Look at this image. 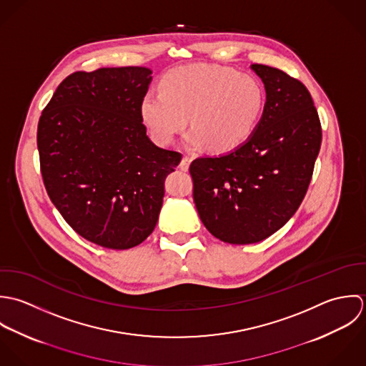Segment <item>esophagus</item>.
<instances>
[{
  "mask_svg": "<svg viewBox=\"0 0 366 366\" xmlns=\"http://www.w3.org/2000/svg\"><path fill=\"white\" fill-rule=\"evenodd\" d=\"M191 161H192L191 157H184V158L181 159V162H179V169H181V171H188Z\"/></svg>",
  "mask_w": 366,
  "mask_h": 366,
  "instance_id": "34e87169",
  "label": "esophagus"
}]
</instances>
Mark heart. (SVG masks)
Here are the masks:
<instances>
[{
    "label": "heart",
    "instance_id": "heart-1",
    "mask_svg": "<svg viewBox=\"0 0 366 366\" xmlns=\"http://www.w3.org/2000/svg\"><path fill=\"white\" fill-rule=\"evenodd\" d=\"M266 104L263 81L253 74L209 64L171 69L159 80V90L142 97L140 116L152 140L171 144L188 123L187 146L211 147L229 152L256 130Z\"/></svg>",
    "mask_w": 366,
    "mask_h": 366
}]
</instances>
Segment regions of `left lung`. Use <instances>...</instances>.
Masks as SVG:
<instances>
[{"label": "left lung", "instance_id": "1", "mask_svg": "<svg viewBox=\"0 0 366 366\" xmlns=\"http://www.w3.org/2000/svg\"><path fill=\"white\" fill-rule=\"evenodd\" d=\"M266 89L263 116L236 149L189 165L194 202L222 242L257 243L283 227L302 202L321 147V123L307 87L280 69L250 66Z\"/></svg>", "mask_w": 366, "mask_h": 366}]
</instances>
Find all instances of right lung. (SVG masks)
Segmentation results:
<instances>
[{
	"mask_svg": "<svg viewBox=\"0 0 366 366\" xmlns=\"http://www.w3.org/2000/svg\"><path fill=\"white\" fill-rule=\"evenodd\" d=\"M142 66L69 74L44 109L36 143L46 192L76 233L124 250L152 233L164 181L182 155L147 136Z\"/></svg>",
	"mask_w": 366,
	"mask_h": 366,
	"instance_id": "right-lung-1",
	"label": "right lung"
}]
</instances>
